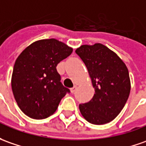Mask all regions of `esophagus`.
<instances>
[{
  "instance_id": "34e87169",
  "label": "esophagus",
  "mask_w": 146,
  "mask_h": 146,
  "mask_svg": "<svg viewBox=\"0 0 146 146\" xmlns=\"http://www.w3.org/2000/svg\"><path fill=\"white\" fill-rule=\"evenodd\" d=\"M76 90H77V86H73V88H71V89H70V91H71V93H72V94H74Z\"/></svg>"
}]
</instances>
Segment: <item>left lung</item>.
I'll list each match as a JSON object with an SVG mask.
<instances>
[{
	"label": "left lung",
	"mask_w": 146,
	"mask_h": 146,
	"mask_svg": "<svg viewBox=\"0 0 146 146\" xmlns=\"http://www.w3.org/2000/svg\"><path fill=\"white\" fill-rule=\"evenodd\" d=\"M75 52L85 63L95 90L90 102L79 105L81 115L94 125L110 122L122 110L130 93L126 65L100 43L81 45Z\"/></svg>",
	"instance_id": "left-lung-1"
}]
</instances>
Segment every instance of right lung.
Returning a JSON list of instances; mask_svg holds the SVG:
<instances>
[{
	"label": "right lung",
	"instance_id": "1",
	"mask_svg": "<svg viewBox=\"0 0 146 146\" xmlns=\"http://www.w3.org/2000/svg\"><path fill=\"white\" fill-rule=\"evenodd\" d=\"M72 52L67 44L52 38L33 42L17 58L12 90L19 108L28 117L47 118L70 92L61 84L56 67Z\"/></svg>",
	"mask_w": 146,
	"mask_h": 146
}]
</instances>
